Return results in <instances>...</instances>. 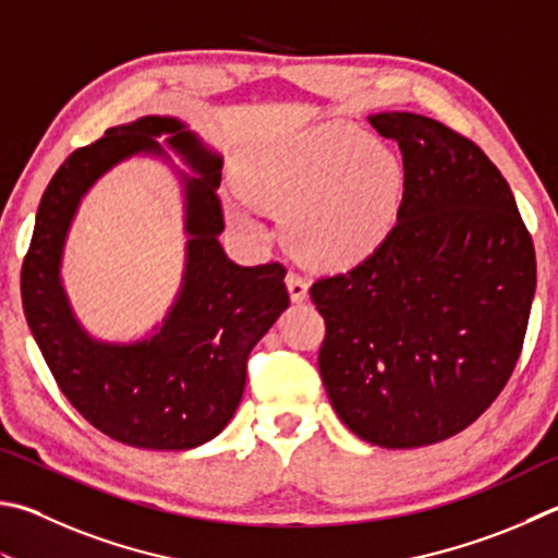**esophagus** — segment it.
I'll return each mask as SVG.
<instances>
[{"instance_id": "34e87169", "label": "esophagus", "mask_w": 558, "mask_h": 558, "mask_svg": "<svg viewBox=\"0 0 558 558\" xmlns=\"http://www.w3.org/2000/svg\"><path fill=\"white\" fill-rule=\"evenodd\" d=\"M286 282H288V292H290V300H292V302H305V300H307L310 288H307V280L302 278L300 272H292V270H290Z\"/></svg>"}]
</instances>
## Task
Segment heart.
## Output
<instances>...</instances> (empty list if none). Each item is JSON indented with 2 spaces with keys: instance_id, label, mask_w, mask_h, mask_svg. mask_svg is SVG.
Masks as SVG:
<instances>
[{
  "instance_id": "obj_1",
  "label": "heart",
  "mask_w": 558,
  "mask_h": 558,
  "mask_svg": "<svg viewBox=\"0 0 558 558\" xmlns=\"http://www.w3.org/2000/svg\"><path fill=\"white\" fill-rule=\"evenodd\" d=\"M241 182L260 205L286 215L290 239L319 266H351L376 253L398 225L404 166L395 150L329 121L253 156ZM231 219L248 236L263 227L246 199L231 202Z\"/></svg>"
}]
</instances>
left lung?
I'll return each instance as SVG.
<instances>
[{
	"label": "left lung",
	"mask_w": 558,
	"mask_h": 558,
	"mask_svg": "<svg viewBox=\"0 0 558 558\" xmlns=\"http://www.w3.org/2000/svg\"><path fill=\"white\" fill-rule=\"evenodd\" d=\"M368 121L398 141L408 187L385 244L310 290L327 324L319 373L356 437L417 449L463 432L510 380L536 258L508 180L473 141L412 111Z\"/></svg>",
	"instance_id": "1"
}]
</instances>
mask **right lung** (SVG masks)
<instances>
[{"instance_id": "obj_1", "label": "right lung", "mask_w": 558, "mask_h": 558, "mask_svg": "<svg viewBox=\"0 0 558 558\" xmlns=\"http://www.w3.org/2000/svg\"><path fill=\"white\" fill-rule=\"evenodd\" d=\"M167 143L193 168L186 195V272L165 324L141 342H99L69 307L59 263L78 199L107 169ZM168 159V158H167ZM221 158L173 117H141L70 154L40 197L22 266L24 314L70 404L107 437L136 449L185 451L227 427L246 385V361L290 298L280 263L239 266L219 244Z\"/></svg>"}]
</instances>
